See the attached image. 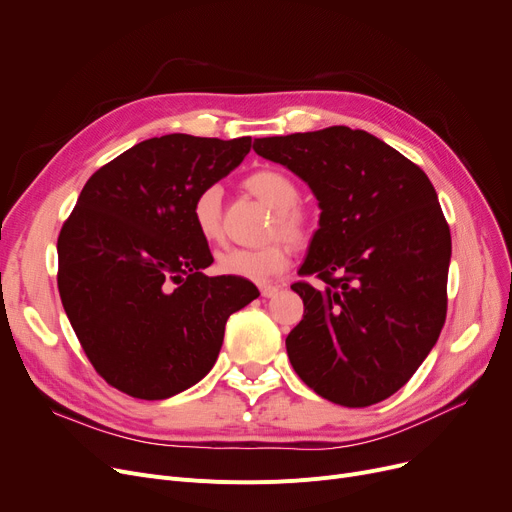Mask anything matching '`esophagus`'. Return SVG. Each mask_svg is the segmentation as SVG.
<instances>
[{"label": "esophagus", "instance_id": "esophagus-1", "mask_svg": "<svg viewBox=\"0 0 512 512\" xmlns=\"http://www.w3.org/2000/svg\"><path fill=\"white\" fill-rule=\"evenodd\" d=\"M259 290H261V297L272 299V297H276V294H278L280 286H276V284H261Z\"/></svg>", "mask_w": 512, "mask_h": 512}]
</instances>
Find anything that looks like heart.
Listing matches in <instances>:
<instances>
[{"mask_svg": "<svg viewBox=\"0 0 512 512\" xmlns=\"http://www.w3.org/2000/svg\"><path fill=\"white\" fill-rule=\"evenodd\" d=\"M242 186L274 211V220L267 230L272 240L257 249H224L215 259V270L222 276L267 282L286 270L290 259L288 240L294 245L309 240L313 218L311 211L299 203V184L280 168H259L245 176ZM191 220L205 242H218L222 238V188L218 184H207L195 195Z\"/></svg>", "mask_w": 512, "mask_h": 512, "instance_id": "1", "label": "heart"}]
</instances>
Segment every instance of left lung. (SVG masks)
<instances>
[{
    "label": "left lung",
    "mask_w": 512,
    "mask_h": 512,
    "mask_svg": "<svg viewBox=\"0 0 512 512\" xmlns=\"http://www.w3.org/2000/svg\"><path fill=\"white\" fill-rule=\"evenodd\" d=\"M301 176L321 215L294 282L305 303L288 359L319 396L369 407L405 386L446 319L450 228L425 172L365 130L255 139Z\"/></svg>",
    "instance_id": "obj_1"
}]
</instances>
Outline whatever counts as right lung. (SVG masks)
<instances>
[{"instance_id": "1", "label": "right lung", "mask_w": 512, "mask_h": 512, "mask_svg": "<svg viewBox=\"0 0 512 512\" xmlns=\"http://www.w3.org/2000/svg\"><path fill=\"white\" fill-rule=\"evenodd\" d=\"M251 137L166 134L130 147L85 184L58 236V288L95 371L141 400L170 398L213 367L228 317L259 297L213 263L191 220L207 184L230 174Z\"/></svg>"}]
</instances>
